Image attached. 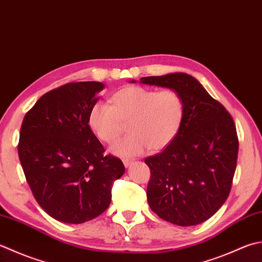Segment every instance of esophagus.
Returning <instances> with one entry per match:
<instances>
[{"label":"esophagus","instance_id":"1","mask_svg":"<svg viewBox=\"0 0 262 262\" xmlns=\"http://www.w3.org/2000/svg\"><path fill=\"white\" fill-rule=\"evenodd\" d=\"M122 162H124V165H125V167H129L132 163H133V160L132 159H127V158H125V159H122Z\"/></svg>","mask_w":262,"mask_h":262}]
</instances>
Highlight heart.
<instances>
[{
  "label": "heart",
  "mask_w": 262,
  "mask_h": 262,
  "mask_svg": "<svg viewBox=\"0 0 262 262\" xmlns=\"http://www.w3.org/2000/svg\"><path fill=\"white\" fill-rule=\"evenodd\" d=\"M109 106L95 103L87 125L101 142L110 144L128 126L129 135L117 141L112 151L118 156H136L148 147L152 152L167 147L181 129L185 112L182 95L172 89L157 91L130 85L109 97Z\"/></svg>",
  "instance_id": "obj_1"
}]
</instances>
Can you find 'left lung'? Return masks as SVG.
I'll list each match as a JSON object with an SVG mask.
<instances>
[{
	"label": "left lung",
	"mask_w": 262,
	"mask_h": 262,
	"mask_svg": "<svg viewBox=\"0 0 262 262\" xmlns=\"http://www.w3.org/2000/svg\"><path fill=\"white\" fill-rule=\"evenodd\" d=\"M140 80L177 91L185 104L173 141L144 160L151 171L148 206L161 219L178 226L206 222L225 203L232 188L238 153L233 118L191 75L175 73Z\"/></svg>",
	"instance_id": "1"
}]
</instances>
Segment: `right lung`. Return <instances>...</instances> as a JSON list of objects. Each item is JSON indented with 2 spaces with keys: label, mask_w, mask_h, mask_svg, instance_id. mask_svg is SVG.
Listing matches in <instances>:
<instances>
[{
  "label": "right lung",
  "mask_w": 262,
  "mask_h": 262,
  "mask_svg": "<svg viewBox=\"0 0 262 262\" xmlns=\"http://www.w3.org/2000/svg\"><path fill=\"white\" fill-rule=\"evenodd\" d=\"M104 84L68 83L45 93L26 114L18 155L36 201L51 217L81 224L110 206L114 182L125 172L119 158L87 125Z\"/></svg>",
  "instance_id": "add662e5"
}]
</instances>
